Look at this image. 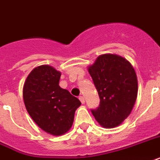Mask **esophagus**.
Here are the masks:
<instances>
[{
	"label": "esophagus",
	"mask_w": 160,
	"mask_h": 160,
	"mask_svg": "<svg viewBox=\"0 0 160 160\" xmlns=\"http://www.w3.org/2000/svg\"><path fill=\"white\" fill-rule=\"evenodd\" d=\"M79 99H80V101L81 102V103H82V104H84V103H85V98H84V96H79Z\"/></svg>",
	"instance_id": "esophagus-1"
}]
</instances>
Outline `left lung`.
<instances>
[{"label":"left lung","instance_id":"left-lung-1","mask_svg":"<svg viewBox=\"0 0 160 160\" xmlns=\"http://www.w3.org/2000/svg\"><path fill=\"white\" fill-rule=\"evenodd\" d=\"M100 97L91 109L97 122L108 128L120 125L131 113L138 94V80L128 61L116 54H102L89 67Z\"/></svg>","mask_w":160,"mask_h":160}]
</instances>
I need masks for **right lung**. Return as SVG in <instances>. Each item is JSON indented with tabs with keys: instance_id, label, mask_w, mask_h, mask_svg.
<instances>
[{
	"instance_id": "obj_1",
	"label": "right lung",
	"mask_w": 160,
	"mask_h": 160,
	"mask_svg": "<svg viewBox=\"0 0 160 160\" xmlns=\"http://www.w3.org/2000/svg\"><path fill=\"white\" fill-rule=\"evenodd\" d=\"M60 72L53 67H36L23 86L28 112L39 128L53 135H62L71 128L75 110L81 102L58 85Z\"/></svg>"
}]
</instances>
